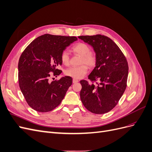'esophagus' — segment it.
<instances>
[{"instance_id": "obj_1", "label": "esophagus", "mask_w": 152, "mask_h": 152, "mask_svg": "<svg viewBox=\"0 0 152 152\" xmlns=\"http://www.w3.org/2000/svg\"><path fill=\"white\" fill-rule=\"evenodd\" d=\"M78 82H79V80L75 79H73V83H74V84H75V83H77Z\"/></svg>"}]
</instances>
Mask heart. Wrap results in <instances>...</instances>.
I'll list each match as a JSON object with an SVG mask.
<instances>
[{
  "instance_id": "heart-1",
  "label": "heart",
  "mask_w": 152,
  "mask_h": 152,
  "mask_svg": "<svg viewBox=\"0 0 152 152\" xmlns=\"http://www.w3.org/2000/svg\"><path fill=\"white\" fill-rule=\"evenodd\" d=\"M73 51L82 56L81 64H86L89 67H93L96 63V56L91 52V47L84 42H79L72 48ZM61 61L63 65H68L70 63V56L67 50H65L61 54ZM82 65L80 66H72L65 71V74L73 79H79L83 77L87 72V66Z\"/></svg>"
}]
</instances>
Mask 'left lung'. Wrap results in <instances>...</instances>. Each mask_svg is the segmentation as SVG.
Returning <instances> with one entry per match:
<instances>
[{"instance_id":"1","label":"left lung","mask_w":152,"mask_h":152,"mask_svg":"<svg viewBox=\"0 0 152 152\" xmlns=\"http://www.w3.org/2000/svg\"><path fill=\"white\" fill-rule=\"evenodd\" d=\"M78 37L93 48L96 56V66L88 76L92 82L80 81V99L89 112L107 113L117 104L126 89L129 70L127 59L118 45L107 36Z\"/></svg>"}]
</instances>
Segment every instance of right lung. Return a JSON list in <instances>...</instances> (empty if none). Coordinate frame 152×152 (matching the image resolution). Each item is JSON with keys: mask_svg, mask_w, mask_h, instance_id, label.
I'll return each instance as SVG.
<instances>
[{"mask_svg": "<svg viewBox=\"0 0 152 152\" xmlns=\"http://www.w3.org/2000/svg\"><path fill=\"white\" fill-rule=\"evenodd\" d=\"M76 37L44 34L36 38L22 53L18 62L20 88L30 107L39 112H48L61 103L72 84V77L65 76L50 82L62 72L61 54L77 40Z\"/></svg>", "mask_w": 152, "mask_h": 152, "instance_id": "1", "label": "right lung"}]
</instances>
